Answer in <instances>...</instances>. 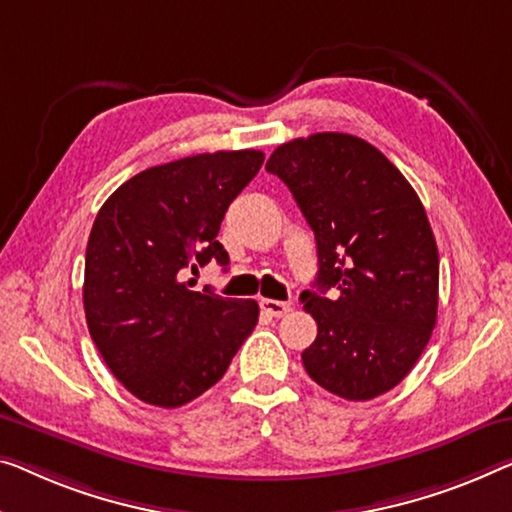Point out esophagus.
<instances>
[{"label": "esophagus", "mask_w": 512, "mask_h": 512, "mask_svg": "<svg viewBox=\"0 0 512 512\" xmlns=\"http://www.w3.org/2000/svg\"><path fill=\"white\" fill-rule=\"evenodd\" d=\"M259 305H262V310L266 312V315L271 317H285L289 310H292V303L289 301H276V299H262L259 301Z\"/></svg>", "instance_id": "esophagus-1"}]
</instances>
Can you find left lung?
Listing matches in <instances>:
<instances>
[{"instance_id": "1", "label": "left lung", "mask_w": 512, "mask_h": 512, "mask_svg": "<svg viewBox=\"0 0 512 512\" xmlns=\"http://www.w3.org/2000/svg\"><path fill=\"white\" fill-rule=\"evenodd\" d=\"M266 170L315 232V292L301 294L317 338L305 372L345 400H372L409 375L439 303V253L416 190L377 147L315 133L273 151Z\"/></svg>"}]
</instances>
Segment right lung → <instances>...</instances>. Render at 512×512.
<instances>
[{
  "mask_svg": "<svg viewBox=\"0 0 512 512\" xmlns=\"http://www.w3.org/2000/svg\"><path fill=\"white\" fill-rule=\"evenodd\" d=\"M262 163L255 149L172 160L121 183L98 211L82 287L89 335L142 402L200 398L253 333L257 301L193 292L183 276L211 259L230 264L220 223Z\"/></svg>",
  "mask_w": 512,
  "mask_h": 512,
  "instance_id": "1",
  "label": "right lung"
}]
</instances>
